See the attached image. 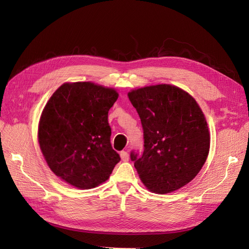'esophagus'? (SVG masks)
I'll use <instances>...</instances> for the list:
<instances>
[{"label":"esophagus","mask_w":249,"mask_h":249,"mask_svg":"<svg viewBox=\"0 0 249 249\" xmlns=\"http://www.w3.org/2000/svg\"><path fill=\"white\" fill-rule=\"evenodd\" d=\"M120 158H122V161L126 162L129 160V154H127L125 150H123V152H120Z\"/></svg>","instance_id":"34e87169"}]
</instances>
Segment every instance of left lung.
Segmentation results:
<instances>
[{"instance_id":"8db88e82","label":"left lung","mask_w":249,"mask_h":249,"mask_svg":"<svg viewBox=\"0 0 249 249\" xmlns=\"http://www.w3.org/2000/svg\"><path fill=\"white\" fill-rule=\"evenodd\" d=\"M129 100L143 127L144 152L131 153L141 182L166 194L197 176L210 150V132L198 104L185 90L158 84L131 90Z\"/></svg>"}]
</instances>
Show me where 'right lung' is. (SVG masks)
I'll list each match as a JSON object with an SVG mask.
<instances>
[{"label":"right lung","instance_id":"obj_1","mask_svg":"<svg viewBox=\"0 0 249 249\" xmlns=\"http://www.w3.org/2000/svg\"><path fill=\"white\" fill-rule=\"evenodd\" d=\"M118 99L114 88L92 82L64 83L50 97L38 124L41 153L67 184L91 189L109 178L119 155L110 143L108 112Z\"/></svg>","mask_w":249,"mask_h":249}]
</instances>
